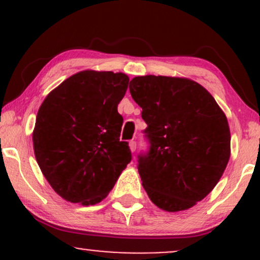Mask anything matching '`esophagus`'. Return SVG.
I'll use <instances>...</instances> for the list:
<instances>
[{
    "mask_svg": "<svg viewBox=\"0 0 260 260\" xmlns=\"http://www.w3.org/2000/svg\"><path fill=\"white\" fill-rule=\"evenodd\" d=\"M129 148H131V151H132V153H134V151H136V149H137V142H136V140H131V142H129Z\"/></svg>",
    "mask_w": 260,
    "mask_h": 260,
    "instance_id": "34e87169",
    "label": "esophagus"
}]
</instances>
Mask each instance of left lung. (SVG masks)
<instances>
[{
  "label": "left lung",
  "instance_id": "8db88e82",
  "mask_svg": "<svg viewBox=\"0 0 260 260\" xmlns=\"http://www.w3.org/2000/svg\"><path fill=\"white\" fill-rule=\"evenodd\" d=\"M129 91L148 126V151L138 155L145 192L166 211L192 208L213 190L229 162L225 113L207 89L189 79L136 77Z\"/></svg>",
  "mask_w": 260,
  "mask_h": 260
}]
</instances>
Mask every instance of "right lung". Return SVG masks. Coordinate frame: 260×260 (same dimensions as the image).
I'll return each mask as SVG.
<instances>
[{
  "instance_id": "1",
  "label": "right lung",
  "mask_w": 260,
  "mask_h": 260,
  "mask_svg": "<svg viewBox=\"0 0 260 260\" xmlns=\"http://www.w3.org/2000/svg\"><path fill=\"white\" fill-rule=\"evenodd\" d=\"M123 73L83 71L66 79L41 104L32 132L37 161L57 194L96 204L132 160L121 142L117 105L128 86Z\"/></svg>"
}]
</instances>
